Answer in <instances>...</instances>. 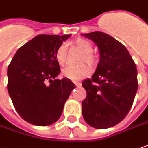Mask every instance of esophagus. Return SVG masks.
<instances>
[{"mask_svg": "<svg viewBox=\"0 0 148 148\" xmlns=\"http://www.w3.org/2000/svg\"><path fill=\"white\" fill-rule=\"evenodd\" d=\"M74 84L76 85V87H81V83H80V82H74Z\"/></svg>", "mask_w": 148, "mask_h": 148, "instance_id": "1", "label": "esophagus"}]
</instances>
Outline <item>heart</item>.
Returning <instances> with one entry per match:
<instances>
[{"mask_svg":"<svg viewBox=\"0 0 148 148\" xmlns=\"http://www.w3.org/2000/svg\"><path fill=\"white\" fill-rule=\"evenodd\" d=\"M74 45L81 52H82L80 62H87L91 66H95L98 62L97 56L93 53V45L89 40L79 38L76 39ZM67 45L62 44L56 50L55 58L60 65H63L67 59ZM91 73L90 67L85 63L80 65H68L62 70V75L65 78L73 81H77L82 78L88 76Z\"/></svg>","mask_w":148,"mask_h":148,"instance_id":"heart-1","label":"heart"}]
</instances>
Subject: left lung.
<instances>
[{
    "mask_svg": "<svg viewBox=\"0 0 148 148\" xmlns=\"http://www.w3.org/2000/svg\"><path fill=\"white\" fill-rule=\"evenodd\" d=\"M97 45L100 60L91 79L82 81L86 98L82 102L86 122L96 129L117 125L127 116L138 90L137 67L121 42L101 32L82 34Z\"/></svg>",
    "mask_w": 148,
    "mask_h": 148,
    "instance_id": "8db88e82",
    "label": "left lung"
}]
</instances>
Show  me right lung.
Returning <instances> with one entry per match:
<instances>
[{"instance_id":"1","label":"right lung","mask_w":148,"mask_h":148,"mask_svg":"<svg viewBox=\"0 0 148 148\" xmlns=\"http://www.w3.org/2000/svg\"><path fill=\"white\" fill-rule=\"evenodd\" d=\"M70 36L38 35L17 50L8 67L7 89L12 103L32 125L47 126L56 122L76 87L67 78L55 80L60 73L56 50Z\"/></svg>"}]
</instances>
